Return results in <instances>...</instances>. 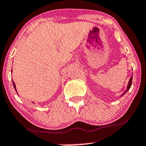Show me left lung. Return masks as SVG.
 Segmentation results:
<instances>
[{
  "mask_svg": "<svg viewBox=\"0 0 146 146\" xmlns=\"http://www.w3.org/2000/svg\"><path fill=\"white\" fill-rule=\"evenodd\" d=\"M132 80H133V76H131V78H130V80H129V82H128V86H127V90H126V92H125L124 93H123V94H122V95H121V96L124 95V94H126V92H127L129 90V89L131 88V85H132Z\"/></svg>",
  "mask_w": 146,
  "mask_h": 146,
  "instance_id": "8db88e82",
  "label": "left lung"
}]
</instances>
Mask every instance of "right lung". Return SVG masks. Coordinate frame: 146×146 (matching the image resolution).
<instances>
[{
	"mask_svg": "<svg viewBox=\"0 0 146 146\" xmlns=\"http://www.w3.org/2000/svg\"><path fill=\"white\" fill-rule=\"evenodd\" d=\"M13 87H14V89L15 90V91H16V88H15V85L14 82H13ZM16 92H17V91H16Z\"/></svg>",
	"mask_w": 146,
	"mask_h": 146,
	"instance_id": "obj_1",
	"label": "right lung"
}]
</instances>
